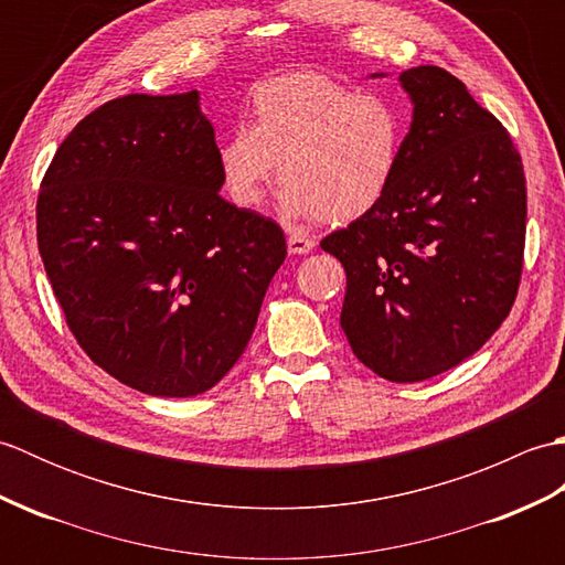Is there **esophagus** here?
<instances>
[{
	"instance_id": "34e87169",
	"label": "esophagus",
	"mask_w": 565,
	"mask_h": 565,
	"mask_svg": "<svg viewBox=\"0 0 565 565\" xmlns=\"http://www.w3.org/2000/svg\"><path fill=\"white\" fill-rule=\"evenodd\" d=\"M286 245H289V252H291V255H308V252L316 247V239H313V237H308V235L291 233L289 237H286Z\"/></svg>"
}]
</instances>
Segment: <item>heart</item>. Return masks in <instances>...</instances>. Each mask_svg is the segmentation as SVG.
Segmentation results:
<instances>
[{"label": "heart", "instance_id": "heart-1", "mask_svg": "<svg viewBox=\"0 0 565 565\" xmlns=\"http://www.w3.org/2000/svg\"><path fill=\"white\" fill-rule=\"evenodd\" d=\"M405 134V114L386 94L291 72L257 84L252 124L221 142L218 170L239 209L259 206L279 164L286 213L350 223L391 191Z\"/></svg>", "mask_w": 565, "mask_h": 565}]
</instances>
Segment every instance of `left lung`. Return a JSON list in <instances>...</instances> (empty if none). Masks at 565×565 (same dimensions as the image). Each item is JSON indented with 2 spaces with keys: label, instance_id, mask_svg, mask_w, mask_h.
Wrapping results in <instances>:
<instances>
[{
  "label": "left lung",
  "instance_id": "8db88e82",
  "mask_svg": "<svg viewBox=\"0 0 565 565\" xmlns=\"http://www.w3.org/2000/svg\"><path fill=\"white\" fill-rule=\"evenodd\" d=\"M398 82L413 104L398 177L376 209L320 247L344 267L340 326L359 362L415 383L476 354L508 318L526 189L508 130L461 79L419 65Z\"/></svg>",
  "mask_w": 565,
  "mask_h": 565
}]
</instances>
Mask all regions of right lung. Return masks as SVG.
Wrapping results in <instances>:
<instances>
[{"label":"right lung","instance_id":"obj_1","mask_svg":"<svg viewBox=\"0 0 565 565\" xmlns=\"http://www.w3.org/2000/svg\"><path fill=\"white\" fill-rule=\"evenodd\" d=\"M221 186L196 89L99 106L43 177L35 221L57 303L92 362L140 393L213 388L286 259L281 227Z\"/></svg>","mask_w":565,"mask_h":565}]
</instances>
